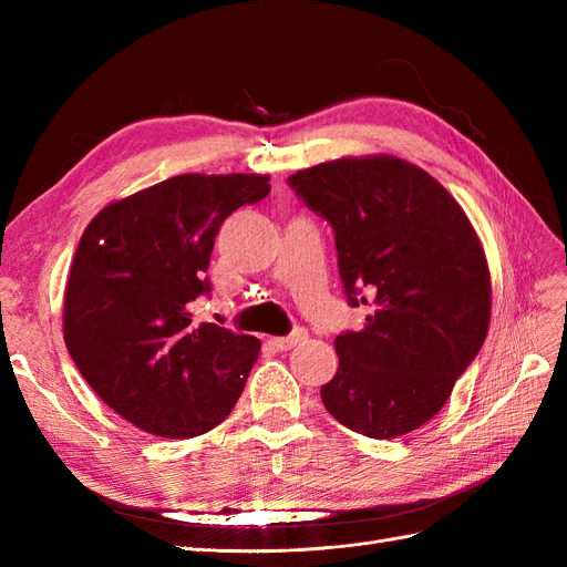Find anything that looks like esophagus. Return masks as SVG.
I'll return each mask as SVG.
<instances>
[{"label": "esophagus", "instance_id": "esophagus-1", "mask_svg": "<svg viewBox=\"0 0 567 567\" xmlns=\"http://www.w3.org/2000/svg\"><path fill=\"white\" fill-rule=\"evenodd\" d=\"M307 340V331L305 329H293V333L290 336H284V338H271V346L277 348V350H290V348H296V346H300V342H305Z\"/></svg>", "mask_w": 567, "mask_h": 567}]
</instances>
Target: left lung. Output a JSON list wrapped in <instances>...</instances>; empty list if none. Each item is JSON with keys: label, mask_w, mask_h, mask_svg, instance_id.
Wrapping results in <instances>:
<instances>
[{"label": "left lung", "mask_w": 567, "mask_h": 567, "mask_svg": "<svg viewBox=\"0 0 567 567\" xmlns=\"http://www.w3.org/2000/svg\"><path fill=\"white\" fill-rule=\"evenodd\" d=\"M288 184L333 227L348 302L369 307L362 331L336 338L326 411L375 440L416 431L489 329V269L471 219L425 169L392 156L321 163Z\"/></svg>", "instance_id": "8db88e82"}]
</instances>
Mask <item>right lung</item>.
<instances>
[{
    "instance_id": "obj_1",
    "label": "right lung",
    "mask_w": 567,
    "mask_h": 567,
    "mask_svg": "<svg viewBox=\"0 0 567 567\" xmlns=\"http://www.w3.org/2000/svg\"><path fill=\"white\" fill-rule=\"evenodd\" d=\"M267 175H177L106 205L68 274L63 338L84 381L120 416L161 437H194L241 398L260 340L196 323L192 302L215 236L269 194Z\"/></svg>"
}]
</instances>
